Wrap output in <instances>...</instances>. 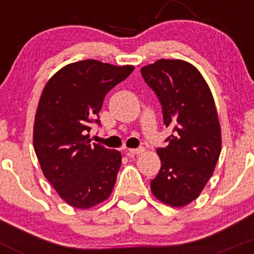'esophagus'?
<instances>
[{"label":"esophagus","mask_w":254,"mask_h":254,"mask_svg":"<svg viewBox=\"0 0 254 254\" xmlns=\"http://www.w3.org/2000/svg\"><path fill=\"white\" fill-rule=\"evenodd\" d=\"M127 155H137V154H142L143 149L142 147H138V149H127L126 150Z\"/></svg>","instance_id":"obj_1"}]
</instances>
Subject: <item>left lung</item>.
<instances>
[{
	"label": "left lung",
	"instance_id": "obj_1",
	"mask_svg": "<svg viewBox=\"0 0 254 254\" xmlns=\"http://www.w3.org/2000/svg\"><path fill=\"white\" fill-rule=\"evenodd\" d=\"M141 75L160 100L164 125L172 127L167 147L156 150L160 172L151 192L172 207H183L199 196L212 177L221 152V128L214 96L193 64L159 60Z\"/></svg>",
	"mask_w": 254,
	"mask_h": 254
}]
</instances>
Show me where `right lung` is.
I'll return each instance as SVG.
<instances>
[{
    "label": "right lung",
    "instance_id": "right-lung-1",
    "mask_svg": "<svg viewBox=\"0 0 254 254\" xmlns=\"http://www.w3.org/2000/svg\"><path fill=\"white\" fill-rule=\"evenodd\" d=\"M133 66L85 60L62 67L40 95L33 143L44 177L60 197L76 208L94 207L111 196L122 155L91 143L90 123L108 91L128 77Z\"/></svg>",
    "mask_w": 254,
    "mask_h": 254
}]
</instances>
